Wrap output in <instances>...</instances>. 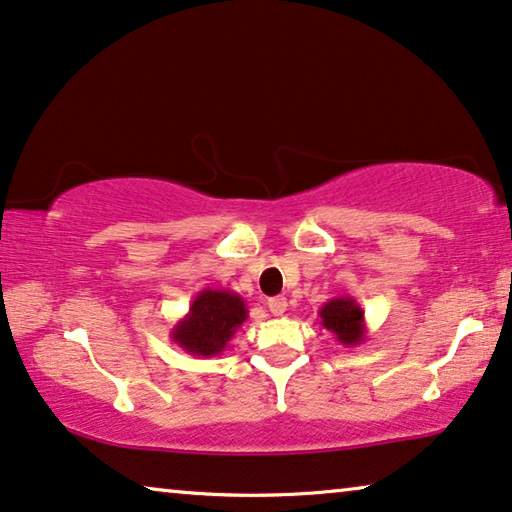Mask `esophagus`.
<instances>
[{
	"mask_svg": "<svg viewBox=\"0 0 512 512\" xmlns=\"http://www.w3.org/2000/svg\"><path fill=\"white\" fill-rule=\"evenodd\" d=\"M269 311H271V315H276V318H280V315H285V311H287V299H285V297L269 299Z\"/></svg>",
	"mask_w": 512,
	"mask_h": 512,
	"instance_id": "esophagus-1",
	"label": "esophagus"
}]
</instances>
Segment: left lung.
<instances>
[{
    "label": "left lung",
    "mask_w": 512,
    "mask_h": 512,
    "mask_svg": "<svg viewBox=\"0 0 512 512\" xmlns=\"http://www.w3.org/2000/svg\"><path fill=\"white\" fill-rule=\"evenodd\" d=\"M322 327L336 336L338 343L359 345L366 338V320L362 306L352 297H334L320 308Z\"/></svg>",
    "instance_id": "8db88e82"
}]
</instances>
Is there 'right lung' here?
<instances>
[{
    "mask_svg": "<svg viewBox=\"0 0 512 512\" xmlns=\"http://www.w3.org/2000/svg\"><path fill=\"white\" fill-rule=\"evenodd\" d=\"M248 320L246 301L232 290H201L171 329V341L192 357H215Z\"/></svg>",
    "mask_w": 512,
    "mask_h": 512,
    "instance_id": "obj_1",
    "label": "right lung"
}]
</instances>
